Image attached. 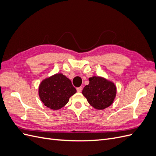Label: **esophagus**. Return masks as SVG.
<instances>
[{"instance_id":"obj_1","label":"esophagus","mask_w":156,"mask_h":156,"mask_svg":"<svg viewBox=\"0 0 156 156\" xmlns=\"http://www.w3.org/2000/svg\"><path fill=\"white\" fill-rule=\"evenodd\" d=\"M77 91L78 92H81L82 91V87H78V88H77Z\"/></svg>"}]
</instances>
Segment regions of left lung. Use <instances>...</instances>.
Returning a JSON list of instances; mask_svg holds the SVG:
<instances>
[{
	"mask_svg": "<svg viewBox=\"0 0 156 156\" xmlns=\"http://www.w3.org/2000/svg\"><path fill=\"white\" fill-rule=\"evenodd\" d=\"M88 80L89 84L84 87L82 94L89 104L98 110L111 105L116 94L114 83L100 76H93Z\"/></svg>",
	"mask_w": 156,
	"mask_h": 156,
	"instance_id": "8db88e82",
	"label": "left lung"
}]
</instances>
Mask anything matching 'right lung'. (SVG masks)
<instances>
[{
	"instance_id": "right-lung-1",
	"label": "right lung",
	"mask_w": 156,
	"mask_h": 156,
	"mask_svg": "<svg viewBox=\"0 0 156 156\" xmlns=\"http://www.w3.org/2000/svg\"><path fill=\"white\" fill-rule=\"evenodd\" d=\"M76 92L70 80L60 73L44 79L38 88L41 101L53 110H58L65 106L69 98Z\"/></svg>"
}]
</instances>
